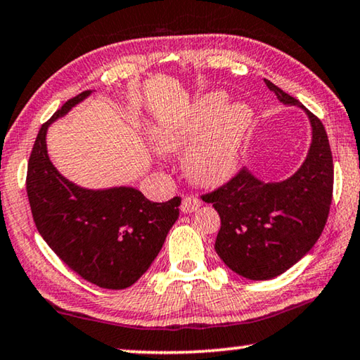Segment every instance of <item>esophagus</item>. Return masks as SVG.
<instances>
[{
    "mask_svg": "<svg viewBox=\"0 0 360 360\" xmlns=\"http://www.w3.org/2000/svg\"><path fill=\"white\" fill-rule=\"evenodd\" d=\"M200 208V200L194 195H186L182 198L181 203V212L182 213H194Z\"/></svg>",
    "mask_w": 360,
    "mask_h": 360,
    "instance_id": "esophagus-1",
    "label": "esophagus"
}]
</instances>
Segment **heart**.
I'll list each match as a JSON object with an SVG mask.
<instances>
[{
	"label": "heart",
	"mask_w": 360,
	"mask_h": 360,
	"mask_svg": "<svg viewBox=\"0 0 360 360\" xmlns=\"http://www.w3.org/2000/svg\"><path fill=\"white\" fill-rule=\"evenodd\" d=\"M226 103V94L210 92L179 120L153 129L152 141L160 153L189 150L184 171L198 186H219L233 178L254 127L255 112L248 103Z\"/></svg>",
	"instance_id": "b5f03b06"
}]
</instances>
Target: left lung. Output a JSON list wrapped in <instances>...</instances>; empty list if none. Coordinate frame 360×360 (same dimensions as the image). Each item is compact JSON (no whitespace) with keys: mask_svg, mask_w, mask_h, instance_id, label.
<instances>
[{"mask_svg":"<svg viewBox=\"0 0 360 360\" xmlns=\"http://www.w3.org/2000/svg\"><path fill=\"white\" fill-rule=\"evenodd\" d=\"M283 105L304 110L312 142L291 178L265 182L243 168L226 184L202 195L221 218L214 250L248 280H271L289 270L317 243L333 195V157L321 121L294 96L265 79Z\"/></svg>","mask_w":360,"mask_h":360,"instance_id":"1","label":"left lung"}]
</instances>
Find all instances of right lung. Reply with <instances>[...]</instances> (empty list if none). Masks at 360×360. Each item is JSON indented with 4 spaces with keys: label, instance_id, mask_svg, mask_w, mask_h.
<instances>
[{
    "label": "right lung",
    "instance_id": "add662e5",
    "mask_svg": "<svg viewBox=\"0 0 360 360\" xmlns=\"http://www.w3.org/2000/svg\"><path fill=\"white\" fill-rule=\"evenodd\" d=\"M90 94L68 100L40 127L27 166V195L37 229L64 264L96 286L124 289L157 259L179 217L181 198L150 202L126 186L85 189L55 168L46 150L48 127Z\"/></svg>",
    "mask_w": 360,
    "mask_h": 360
}]
</instances>
